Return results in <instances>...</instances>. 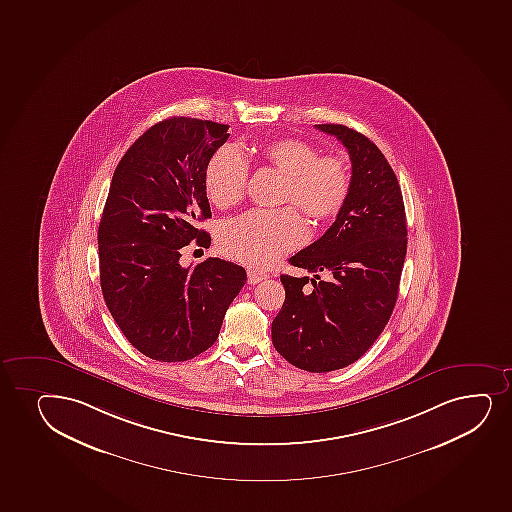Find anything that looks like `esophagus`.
<instances>
[{"label":"esophagus","mask_w":512,"mask_h":512,"mask_svg":"<svg viewBox=\"0 0 512 512\" xmlns=\"http://www.w3.org/2000/svg\"><path fill=\"white\" fill-rule=\"evenodd\" d=\"M268 277H270V275L265 273V271L247 270V282L251 283V285H256V283L261 282V280H266Z\"/></svg>","instance_id":"obj_1"}]
</instances>
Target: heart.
Instances as JSON below:
<instances>
[{"instance_id": "1", "label": "heart", "mask_w": 512, "mask_h": 512, "mask_svg": "<svg viewBox=\"0 0 512 512\" xmlns=\"http://www.w3.org/2000/svg\"><path fill=\"white\" fill-rule=\"evenodd\" d=\"M261 157L285 176L282 200L299 206L314 222H324L340 212L350 193V169L341 157L319 155L318 148L295 138L270 141L261 147ZM249 165L232 145L213 153L205 169L208 200L229 208L246 193ZM307 230L299 212L287 206L278 210H251L232 218L218 237L227 256L244 265L268 266L300 246Z\"/></svg>"}]
</instances>
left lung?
I'll list each match as a JSON object with an SVG mask.
<instances>
[{"mask_svg": "<svg viewBox=\"0 0 512 512\" xmlns=\"http://www.w3.org/2000/svg\"><path fill=\"white\" fill-rule=\"evenodd\" d=\"M336 136L352 162L347 201L323 237L288 259L327 273L282 275L285 302L271 323L273 347L302 371L329 372L359 360L388 324L406 256L403 194L391 165L367 136L316 124Z\"/></svg>", "mask_w": 512, "mask_h": 512, "instance_id": "8db88e82", "label": "left lung"}]
</instances>
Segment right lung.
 <instances>
[{"label":"right lung","mask_w":512,"mask_h":512,"mask_svg":"<svg viewBox=\"0 0 512 512\" xmlns=\"http://www.w3.org/2000/svg\"><path fill=\"white\" fill-rule=\"evenodd\" d=\"M227 124L171 118L145 131L112 176L99 224L100 288L123 335L143 355L184 362L212 347L246 270L208 258L184 268L183 247L212 237L205 169Z\"/></svg>","instance_id":"add662e5"}]
</instances>
